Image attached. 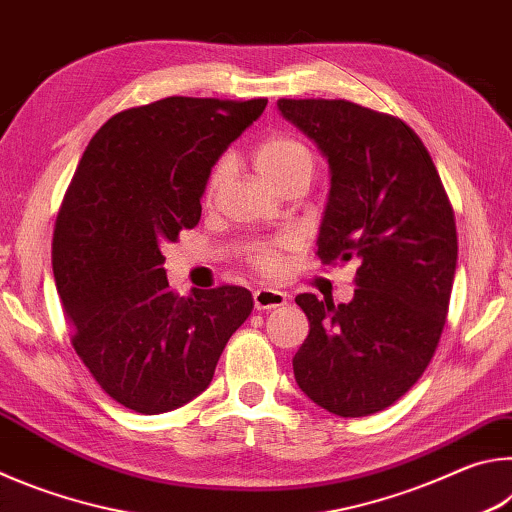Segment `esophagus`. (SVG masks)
Here are the masks:
<instances>
[{"label": "esophagus", "instance_id": "1", "mask_svg": "<svg viewBox=\"0 0 512 512\" xmlns=\"http://www.w3.org/2000/svg\"><path fill=\"white\" fill-rule=\"evenodd\" d=\"M253 302H255V309L257 311L275 309V307L287 305V293L275 291V289H257L253 293Z\"/></svg>", "mask_w": 512, "mask_h": 512}]
</instances>
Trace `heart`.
Masks as SVG:
<instances>
[{
  "instance_id": "b5f03b06",
  "label": "heart",
  "mask_w": 512,
  "mask_h": 512,
  "mask_svg": "<svg viewBox=\"0 0 512 512\" xmlns=\"http://www.w3.org/2000/svg\"><path fill=\"white\" fill-rule=\"evenodd\" d=\"M255 164L262 176L268 183H277V180L289 176V173H307L311 176L314 171V155L307 149V144H302L296 137L289 135H271L266 140L255 146ZM225 173H228V160H219L210 171V178H207L205 185V198L212 201L216 189L223 183ZM293 246L291 237H280L273 241H262V244H255L248 248V264L255 268L259 275L273 277L282 271L284 266V255Z\"/></svg>"
}]
</instances>
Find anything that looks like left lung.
<instances>
[{
    "label": "left lung",
    "mask_w": 512,
    "mask_h": 512,
    "mask_svg": "<svg viewBox=\"0 0 512 512\" xmlns=\"http://www.w3.org/2000/svg\"><path fill=\"white\" fill-rule=\"evenodd\" d=\"M277 108L332 173L316 255L327 266L359 262L348 305L296 298L309 336L293 375L341 418L384 411L422 377L443 334L458 257L452 203L400 117L345 99H280Z\"/></svg>",
    "instance_id": "8db88e82"
}]
</instances>
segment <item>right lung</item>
I'll return each mask as SVG.
<instances>
[{"mask_svg":"<svg viewBox=\"0 0 512 512\" xmlns=\"http://www.w3.org/2000/svg\"><path fill=\"white\" fill-rule=\"evenodd\" d=\"M268 99L167 97L112 115L92 137L51 244L72 345L112 400L144 415L201 395L253 311L244 287L178 296L164 241L201 221L214 162Z\"/></svg>","mask_w":512,"mask_h":512,"instance_id":"obj_1","label":"right lung"}]
</instances>
